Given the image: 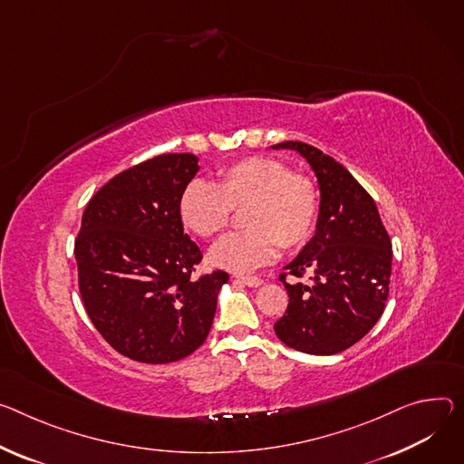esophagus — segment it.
<instances>
[{
  "label": "esophagus",
  "instance_id": "esophagus-1",
  "mask_svg": "<svg viewBox=\"0 0 464 464\" xmlns=\"http://www.w3.org/2000/svg\"><path fill=\"white\" fill-rule=\"evenodd\" d=\"M235 283H240V285L256 288V286L263 285V279L261 277H244V276H238V277H235Z\"/></svg>",
  "mask_w": 464,
  "mask_h": 464
}]
</instances>
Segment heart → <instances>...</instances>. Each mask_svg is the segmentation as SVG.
Instances as JSON below:
<instances>
[{
  "label": "heart",
  "instance_id": "b5f03b06",
  "mask_svg": "<svg viewBox=\"0 0 464 464\" xmlns=\"http://www.w3.org/2000/svg\"><path fill=\"white\" fill-rule=\"evenodd\" d=\"M240 233L222 237L208 251L215 266L246 274L268 265L283 247L304 246L318 220V190L270 157H251L220 172L218 183L190 181L179 196V218L194 235L222 231L233 207H246Z\"/></svg>",
  "mask_w": 464,
  "mask_h": 464
}]
</instances>
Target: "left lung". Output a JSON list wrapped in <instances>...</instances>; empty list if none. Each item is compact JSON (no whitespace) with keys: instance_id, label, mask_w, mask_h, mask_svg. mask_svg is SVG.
<instances>
[{"instance_id":"1","label":"left lung","mask_w":464,"mask_h":464,"mask_svg":"<svg viewBox=\"0 0 464 464\" xmlns=\"http://www.w3.org/2000/svg\"><path fill=\"white\" fill-rule=\"evenodd\" d=\"M316 176L320 190L314 237L285 270L313 283H285L288 307L274 324L279 341L309 355L348 350L383 314L392 272V244L375 201L359 181L314 146L281 142Z\"/></svg>"}]
</instances>
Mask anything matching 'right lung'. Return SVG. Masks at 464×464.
<instances>
[{
  "label": "right lung",
  "mask_w": 464,
  "mask_h": 464,
  "mask_svg": "<svg viewBox=\"0 0 464 464\" xmlns=\"http://www.w3.org/2000/svg\"><path fill=\"white\" fill-rule=\"evenodd\" d=\"M199 170L164 153L114 176L89 201L75 242L82 304L121 355L166 364L196 352L229 274L192 279L201 249L183 231L179 196Z\"/></svg>",
  "instance_id": "1"
}]
</instances>
